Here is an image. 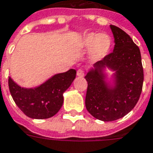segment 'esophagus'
<instances>
[{
  "label": "esophagus",
  "instance_id": "esophagus-1",
  "mask_svg": "<svg viewBox=\"0 0 153 153\" xmlns=\"http://www.w3.org/2000/svg\"><path fill=\"white\" fill-rule=\"evenodd\" d=\"M84 74H85V71L82 70V69H79L78 71H77V75L79 77H83L84 76Z\"/></svg>",
  "mask_w": 153,
  "mask_h": 153
}]
</instances>
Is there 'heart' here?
Returning a JSON list of instances; mask_svg holds the SVG:
<instances>
[{
    "label": "heart",
    "instance_id": "obj_1",
    "mask_svg": "<svg viewBox=\"0 0 153 153\" xmlns=\"http://www.w3.org/2000/svg\"><path fill=\"white\" fill-rule=\"evenodd\" d=\"M112 39L106 34L90 33L82 39V46L90 48L91 56L95 59L102 58L107 55L111 48Z\"/></svg>",
    "mask_w": 153,
    "mask_h": 153
}]
</instances>
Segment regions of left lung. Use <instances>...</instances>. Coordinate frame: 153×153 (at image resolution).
<instances>
[{"mask_svg": "<svg viewBox=\"0 0 153 153\" xmlns=\"http://www.w3.org/2000/svg\"><path fill=\"white\" fill-rule=\"evenodd\" d=\"M114 34V51L97 62L95 71L85 76L88 82L85 105L97 119L112 122L131 112L140 99L143 82V69L139 47L128 34L110 25ZM105 65L116 71L114 88H108L101 69Z\"/></svg>", "mask_w": 153, "mask_h": 153, "instance_id": "left-lung-1", "label": "left lung"}]
</instances>
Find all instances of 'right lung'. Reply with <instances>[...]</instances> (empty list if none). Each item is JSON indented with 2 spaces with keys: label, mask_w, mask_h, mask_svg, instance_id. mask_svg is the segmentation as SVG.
I'll return each instance as SVG.
<instances>
[{
  "label": "right lung",
  "mask_w": 153,
  "mask_h": 153,
  "mask_svg": "<svg viewBox=\"0 0 153 153\" xmlns=\"http://www.w3.org/2000/svg\"><path fill=\"white\" fill-rule=\"evenodd\" d=\"M76 71L71 69L58 74L36 88H20L9 78L13 100L25 115L35 119H46L59 111L63 104V92L75 79Z\"/></svg>",
  "instance_id": "1"
}]
</instances>
